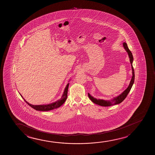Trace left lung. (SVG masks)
I'll return each instance as SVG.
<instances>
[{
  "label": "left lung",
  "instance_id": "obj_1",
  "mask_svg": "<svg viewBox=\"0 0 155 155\" xmlns=\"http://www.w3.org/2000/svg\"><path fill=\"white\" fill-rule=\"evenodd\" d=\"M123 47L125 50V51L127 52L129 57L130 58V62L131 65L132 72V76L131 80L130 82L129 85L128 86L127 88L125 89L124 91H123L121 94L117 96V97H115L112 100H104L102 99H97L96 98H94L92 96L90 95V94L88 93V96L89 97V99L91 100L92 102L94 103L95 104H97L98 105L102 106H110L116 104H120L121 102H123L124 100L126 97L127 96V94H129L130 90L131 89L132 87L134 84V71L132 66V63L134 61V57L132 54L131 52L130 51L128 47H127V44L125 42L123 43Z\"/></svg>",
  "mask_w": 155,
  "mask_h": 155
}]
</instances>
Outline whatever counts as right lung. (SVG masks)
Here are the masks:
<instances>
[{
  "label": "right lung",
  "instance_id": "obj_1",
  "mask_svg": "<svg viewBox=\"0 0 155 155\" xmlns=\"http://www.w3.org/2000/svg\"><path fill=\"white\" fill-rule=\"evenodd\" d=\"M69 85V83H68L67 85L66 86V87H65V88H64V93L62 95L61 98L60 100H58L55 102H53V103H52L50 104H45V105L43 104V105H34L30 104L28 102H27L22 97V96L21 95V96L28 105H30L31 107L34 108V110H40V111H48V110H54L55 108H57L60 107L66 101V100L67 98V93H68Z\"/></svg>",
  "mask_w": 155,
  "mask_h": 155
}]
</instances>
